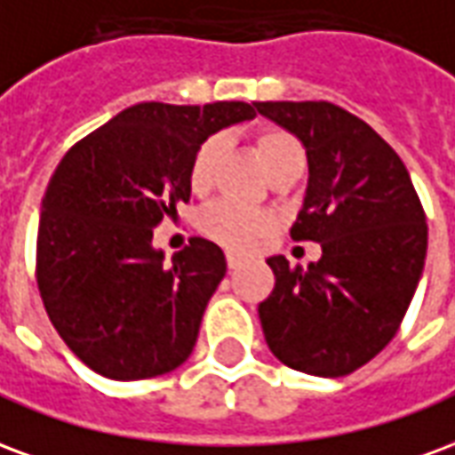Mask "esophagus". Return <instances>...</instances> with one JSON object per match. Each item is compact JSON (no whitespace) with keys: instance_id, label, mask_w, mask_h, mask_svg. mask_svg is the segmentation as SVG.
Listing matches in <instances>:
<instances>
[{"instance_id":"esophagus-1","label":"esophagus","mask_w":455,"mask_h":455,"mask_svg":"<svg viewBox=\"0 0 455 455\" xmlns=\"http://www.w3.org/2000/svg\"><path fill=\"white\" fill-rule=\"evenodd\" d=\"M227 263H228V267H231V270H236V267L241 266L243 260H241V256H236V253H227Z\"/></svg>"}]
</instances>
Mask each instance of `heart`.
I'll return each mask as SVG.
<instances>
[{"label":"heart","instance_id":"b5f03b06","mask_svg":"<svg viewBox=\"0 0 455 455\" xmlns=\"http://www.w3.org/2000/svg\"><path fill=\"white\" fill-rule=\"evenodd\" d=\"M221 150H224V139L221 136H209L195 150V158L189 163V188L195 189L197 195L212 188ZM258 150H260V158H263V165H266L270 178L283 175V172H302L305 170V148L287 131L273 129L260 133L258 136ZM199 228L209 238L219 241L221 246L234 248V251H246L260 234H266L270 228V217L258 212V209L241 207V204H234V202H214L202 212Z\"/></svg>","mask_w":455,"mask_h":455}]
</instances>
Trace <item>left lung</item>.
<instances>
[{
    "instance_id": "8db88e82",
    "label": "left lung",
    "mask_w": 455,
    "mask_h": 455,
    "mask_svg": "<svg viewBox=\"0 0 455 455\" xmlns=\"http://www.w3.org/2000/svg\"><path fill=\"white\" fill-rule=\"evenodd\" d=\"M307 153L295 241L322 258L292 267L270 256L275 287L258 305L267 348L290 368L339 378L397 334L427 258V217L400 156L375 131L329 102H256Z\"/></svg>"
}]
</instances>
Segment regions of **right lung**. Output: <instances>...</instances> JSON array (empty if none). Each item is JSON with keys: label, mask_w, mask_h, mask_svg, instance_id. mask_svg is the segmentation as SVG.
<instances>
[{"label": "right lung", "mask_w": 455, "mask_h": 455, "mask_svg": "<svg viewBox=\"0 0 455 455\" xmlns=\"http://www.w3.org/2000/svg\"><path fill=\"white\" fill-rule=\"evenodd\" d=\"M253 116L246 102H143L65 153L41 202L36 270L48 319L87 368L143 380L189 358L227 258L192 238L168 263L153 228L189 202L195 150Z\"/></svg>", "instance_id": "right-lung-1"}]
</instances>
